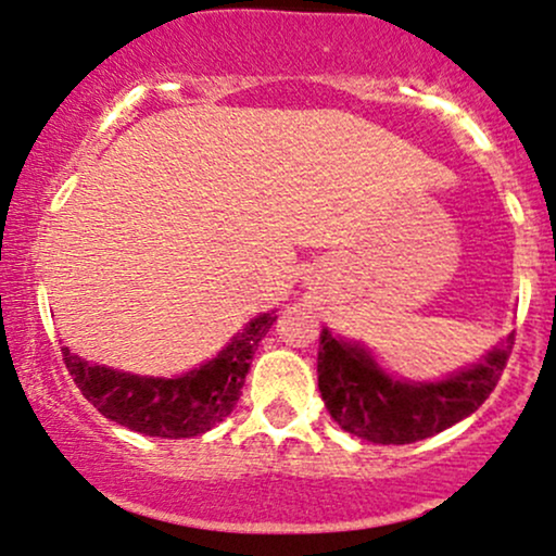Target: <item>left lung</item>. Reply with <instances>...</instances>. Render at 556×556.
Instances as JSON below:
<instances>
[{
	"instance_id": "8db88e82",
	"label": "left lung",
	"mask_w": 556,
	"mask_h": 556,
	"mask_svg": "<svg viewBox=\"0 0 556 556\" xmlns=\"http://www.w3.org/2000/svg\"><path fill=\"white\" fill-rule=\"evenodd\" d=\"M515 337L483 363L437 384L397 381L358 344L318 340V389L329 416L353 437L374 444H413L468 418L500 384Z\"/></svg>"
}]
</instances>
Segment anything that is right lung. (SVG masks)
<instances>
[{"mask_svg":"<svg viewBox=\"0 0 556 556\" xmlns=\"http://www.w3.org/2000/svg\"><path fill=\"white\" fill-rule=\"evenodd\" d=\"M274 321V311L253 318L214 361L177 379H146L91 366L67 348H62V361L101 416L143 437L188 439L214 429L232 413L258 342Z\"/></svg>","mask_w":556,"mask_h":556,"instance_id":"right-lung-1","label":"right lung"}]
</instances>
